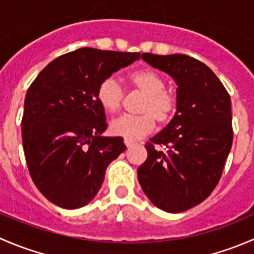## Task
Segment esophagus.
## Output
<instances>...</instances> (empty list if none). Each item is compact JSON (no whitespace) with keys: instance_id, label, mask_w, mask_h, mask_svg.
<instances>
[{"instance_id":"obj_1","label":"esophagus","mask_w":254,"mask_h":254,"mask_svg":"<svg viewBox=\"0 0 254 254\" xmlns=\"http://www.w3.org/2000/svg\"><path fill=\"white\" fill-rule=\"evenodd\" d=\"M124 143H125V146H127V147H131V146L135 143V141H134V140L127 139V137H125V139H124Z\"/></svg>"}]
</instances>
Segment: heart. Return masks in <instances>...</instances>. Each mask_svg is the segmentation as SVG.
<instances>
[{"label": "heart", "mask_w": 254, "mask_h": 254, "mask_svg": "<svg viewBox=\"0 0 254 254\" xmlns=\"http://www.w3.org/2000/svg\"><path fill=\"white\" fill-rule=\"evenodd\" d=\"M129 82L136 91L145 94L140 112L142 114H123L111 123V131L127 139H139L150 134L156 125L167 124L172 120L178 108V96L175 91L166 88V78L153 70H139L129 76ZM125 92L115 77H107L97 88V101L107 113L120 109Z\"/></svg>", "instance_id": "obj_1"}]
</instances>
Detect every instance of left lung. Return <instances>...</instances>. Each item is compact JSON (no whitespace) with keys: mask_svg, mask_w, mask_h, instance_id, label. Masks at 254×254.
I'll list each match as a JSON object with an SVG mask.
<instances>
[{"mask_svg":"<svg viewBox=\"0 0 254 254\" xmlns=\"http://www.w3.org/2000/svg\"><path fill=\"white\" fill-rule=\"evenodd\" d=\"M143 61L176 81L178 108L170 124L145 145L137 178L151 203L182 212L211 194L234 139L231 98L209 67L182 54L145 53Z\"/></svg>","mask_w":254,"mask_h":254,"instance_id":"1","label":"left lung"}]
</instances>
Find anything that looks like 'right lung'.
<instances>
[{
    "label": "right lung",
    "instance_id": "add662e5",
    "mask_svg": "<svg viewBox=\"0 0 254 254\" xmlns=\"http://www.w3.org/2000/svg\"><path fill=\"white\" fill-rule=\"evenodd\" d=\"M139 59L140 53L81 48L51 61L28 88L22 118L25 161L37 188L55 205L88 204L109 163L127 148L122 137L101 135L108 125L97 88Z\"/></svg>",
    "mask_w": 254,
    "mask_h": 254
}]
</instances>
